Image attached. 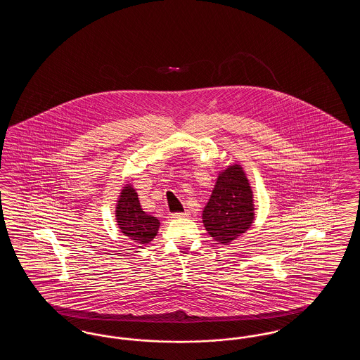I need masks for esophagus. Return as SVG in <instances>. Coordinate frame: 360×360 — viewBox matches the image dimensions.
<instances>
[{"instance_id": "34e87169", "label": "esophagus", "mask_w": 360, "mask_h": 360, "mask_svg": "<svg viewBox=\"0 0 360 360\" xmlns=\"http://www.w3.org/2000/svg\"><path fill=\"white\" fill-rule=\"evenodd\" d=\"M188 210L185 212H178V213H172V219H182V217H188Z\"/></svg>"}]
</instances>
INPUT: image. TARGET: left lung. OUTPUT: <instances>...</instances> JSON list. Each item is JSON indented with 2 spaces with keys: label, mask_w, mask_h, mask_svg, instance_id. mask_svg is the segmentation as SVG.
<instances>
[{
  "label": "left lung",
  "mask_w": 360,
  "mask_h": 360,
  "mask_svg": "<svg viewBox=\"0 0 360 360\" xmlns=\"http://www.w3.org/2000/svg\"><path fill=\"white\" fill-rule=\"evenodd\" d=\"M255 219L252 190L239 165L228 166L214 185L202 221L207 233L221 244L244 233Z\"/></svg>",
  "instance_id": "obj_1"
}]
</instances>
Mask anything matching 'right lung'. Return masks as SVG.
Segmentation results:
<instances>
[{
  "label": "right lung",
  "mask_w": 360,
  "mask_h": 360,
  "mask_svg": "<svg viewBox=\"0 0 360 360\" xmlns=\"http://www.w3.org/2000/svg\"><path fill=\"white\" fill-rule=\"evenodd\" d=\"M116 217L121 232L139 244H147L154 239L160 224L156 217L147 214L141 209L137 193L129 185L121 191Z\"/></svg>",
  "instance_id": "add662e5"
}]
</instances>
